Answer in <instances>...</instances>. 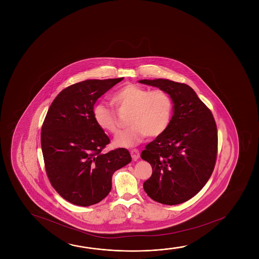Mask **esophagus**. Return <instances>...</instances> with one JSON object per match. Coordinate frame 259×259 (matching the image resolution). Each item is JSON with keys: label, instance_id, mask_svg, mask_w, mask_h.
Masks as SVG:
<instances>
[{"label": "esophagus", "instance_id": "esophagus-1", "mask_svg": "<svg viewBox=\"0 0 259 259\" xmlns=\"http://www.w3.org/2000/svg\"><path fill=\"white\" fill-rule=\"evenodd\" d=\"M131 156L132 158H133V160H134V161H136V160H138V159L140 158V153H139V151H138V150H136V149H134V150H132Z\"/></svg>", "mask_w": 259, "mask_h": 259}]
</instances>
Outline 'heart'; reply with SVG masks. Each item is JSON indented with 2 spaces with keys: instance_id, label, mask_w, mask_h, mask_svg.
I'll return each instance as SVG.
<instances>
[{
  "instance_id": "b5f03b06",
  "label": "heart",
  "mask_w": 259,
  "mask_h": 259,
  "mask_svg": "<svg viewBox=\"0 0 259 259\" xmlns=\"http://www.w3.org/2000/svg\"><path fill=\"white\" fill-rule=\"evenodd\" d=\"M112 103L121 112H130L131 127L115 137L117 146L131 147L139 144L146 136H161L170 123L172 100L170 95L161 90H152L136 84H127L113 94ZM93 117L103 131L115 134L118 123L115 111L105 103H97L93 107Z\"/></svg>"
}]
</instances>
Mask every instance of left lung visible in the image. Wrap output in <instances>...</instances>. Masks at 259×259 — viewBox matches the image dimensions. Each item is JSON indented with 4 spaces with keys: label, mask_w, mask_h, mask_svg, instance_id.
<instances>
[{
    "label": "left lung",
    "mask_w": 259,
    "mask_h": 259,
    "mask_svg": "<svg viewBox=\"0 0 259 259\" xmlns=\"http://www.w3.org/2000/svg\"><path fill=\"white\" fill-rule=\"evenodd\" d=\"M139 83L165 91L174 103V115L165 132L141 153L153 168L152 176L144 182V191L160 203H183L203 188L214 170L215 120L190 85L163 78Z\"/></svg>",
    "instance_id": "1"
}]
</instances>
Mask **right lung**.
<instances>
[{"label": "right lung", "instance_id": "obj_1", "mask_svg": "<svg viewBox=\"0 0 259 259\" xmlns=\"http://www.w3.org/2000/svg\"><path fill=\"white\" fill-rule=\"evenodd\" d=\"M123 77L88 79L60 92L48 110L41 128V149L51 185L63 199L88 207L105 199L112 176L132 161L127 149L108 153L110 143L93 117L98 98Z\"/></svg>", "mask_w": 259, "mask_h": 259}]
</instances>
